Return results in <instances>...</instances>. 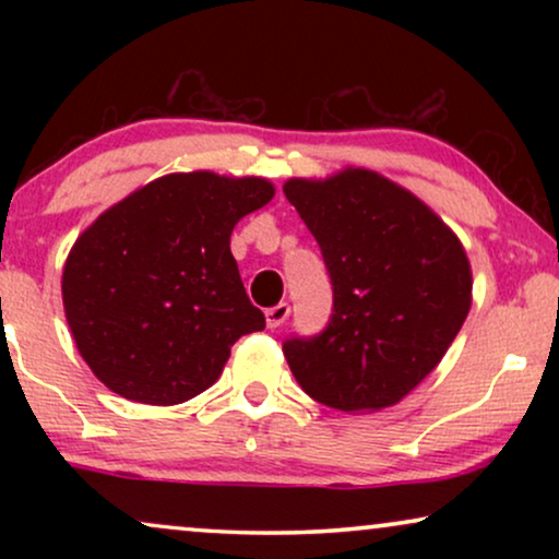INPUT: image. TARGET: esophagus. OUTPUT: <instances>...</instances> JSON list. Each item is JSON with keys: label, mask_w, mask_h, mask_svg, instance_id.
I'll list each match as a JSON object with an SVG mask.
<instances>
[{"label": "esophagus", "mask_w": 559, "mask_h": 559, "mask_svg": "<svg viewBox=\"0 0 559 559\" xmlns=\"http://www.w3.org/2000/svg\"><path fill=\"white\" fill-rule=\"evenodd\" d=\"M264 318H266V325H270V328H280L289 318V305L287 302L274 305V308L264 312Z\"/></svg>", "instance_id": "obj_1"}]
</instances>
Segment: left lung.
<instances>
[{"label":"left lung","instance_id":"1","mask_svg":"<svg viewBox=\"0 0 559 559\" xmlns=\"http://www.w3.org/2000/svg\"><path fill=\"white\" fill-rule=\"evenodd\" d=\"M282 190L316 236L333 285L323 331L282 343L297 384L333 409L392 407L465 323L473 280L463 243L417 195L361 167L293 178Z\"/></svg>","mask_w":559,"mask_h":559}]
</instances>
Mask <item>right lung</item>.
Here are the masks:
<instances>
[{
    "label": "right lung",
    "mask_w": 559,
    "mask_h": 559,
    "mask_svg": "<svg viewBox=\"0 0 559 559\" xmlns=\"http://www.w3.org/2000/svg\"><path fill=\"white\" fill-rule=\"evenodd\" d=\"M272 195L264 178L173 173L79 236L66 259L63 308L98 381L124 400L170 407L221 377L234 343L264 328L231 231Z\"/></svg>",
    "instance_id": "add662e5"
}]
</instances>
